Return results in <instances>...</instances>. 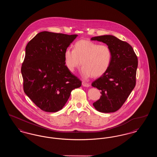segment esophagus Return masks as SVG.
Wrapping results in <instances>:
<instances>
[{
	"instance_id": "1",
	"label": "esophagus",
	"mask_w": 157,
	"mask_h": 157,
	"mask_svg": "<svg viewBox=\"0 0 157 157\" xmlns=\"http://www.w3.org/2000/svg\"><path fill=\"white\" fill-rule=\"evenodd\" d=\"M82 85L83 86H85V87H89L90 86V84L88 83H86V82H82Z\"/></svg>"
}]
</instances>
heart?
Wrapping results in <instances>:
<instances>
[{"instance_id":"obj_1","label":"heart","mask_w":157,"mask_h":157,"mask_svg":"<svg viewBox=\"0 0 157 157\" xmlns=\"http://www.w3.org/2000/svg\"><path fill=\"white\" fill-rule=\"evenodd\" d=\"M64 62L71 72L82 64L81 74L85 78H98L105 74L110 66L112 52L108 45H99L88 39H81L74 45V50L64 51Z\"/></svg>"}]
</instances>
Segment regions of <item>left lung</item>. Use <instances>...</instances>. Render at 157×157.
<instances>
[{
  "label": "left lung",
  "mask_w": 157,
  "mask_h": 157,
  "mask_svg": "<svg viewBox=\"0 0 157 157\" xmlns=\"http://www.w3.org/2000/svg\"><path fill=\"white\" fill-rule=\"evenodd\" d=\"M91 40L106 44L112 52L108 71L92 83L93 87L101 90L102 95L93 105L99 112H115L124 104L135 86L137 56L131 45L114 36H99L92 37Z\"/></svg>",
  "instance_id": "8db88e82"
}]
</instances>
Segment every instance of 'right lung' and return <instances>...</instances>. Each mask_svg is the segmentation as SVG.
<instances>
[{"label": "right lung", "instance_id": "add662e5", "mask_svg": "<svg viewBox=\"0 0 157 157\" xmlns=\"http://www.w3.org/2000/svg\"><path fill=\"white\" fill-rule=\"evenodd\" d=\"M77 36L44 31L26 46L21 67L23 90L42 111L62 109L72 90L82 85L68 70L63 57L64 51Z\"/></svg>", "mask_w": 157, "mask_h": 157}]
</instances>
